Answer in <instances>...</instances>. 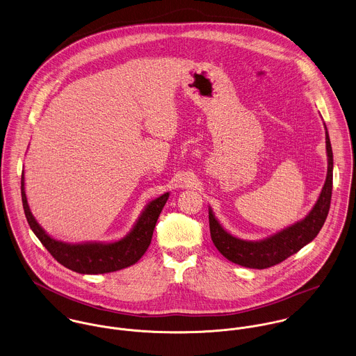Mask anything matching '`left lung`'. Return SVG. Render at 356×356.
<instances>
[{
    "label": "left lung",
    "instance_id": "obj_1",
    "mask_svg": "<svg viewBox=\"0 0 356 356\" xmlns=\"http://www.w3.org/2000/svg\"><path fill=\"white\" fill-rule=\"evenodd\" d=\"M325 136L327 155L326 180L315 205L304 218L263 239L248 241L229 234L216 218L209 207L211 236L214 246L225 259L246 268L263 270L282 263L315 239L329 213L333 190V151L326 125Z\"/></svg>",
    "mask_w": 356,
    "mask_h": 356
}]
</instances>
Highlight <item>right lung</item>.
<instances>
[{
	"mask_svg": "<svg viewBox=\"0 0 356 356\" xmlns=\"http://www.w3.org/2000/svg\"><path fill=\"white\" fill-rule=\"evenodd\" d=\"M20 188L24 214L35 236L62 266L85 275L114 273L138 263L151 243L156 220L170 195V193H165L148 201L131 231L120 239L70 243L51 236L31 213L24 187V170L22 173Z\"/></svg>",
	"mask_w": 356,
	"mask_h": 356,
	"instance_id": "1",
	"label": "right lung"
}]
</instances>
